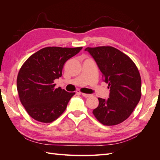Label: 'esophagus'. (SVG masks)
Listing matches in <instances>:
<instances>
[{
    "label": "esophagus",
    "mask_w": 160,
    "mask_h": 160,
    "mask_svg": "<svg viewBox=\"0 0 160 160\" xmlns=\"http://www.w3.org/2000/svg\"><path fill=\"white\" fill-rule=\"evenodd\" d=\"M81 94H82V95L84 96L85 98H89V97L91 96V94H87V93H81Z\"/></svg>",
    "instance_id": "esophagus-1"
}]
</instances>
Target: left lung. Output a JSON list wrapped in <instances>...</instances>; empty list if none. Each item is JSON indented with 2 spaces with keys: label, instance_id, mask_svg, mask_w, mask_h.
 <instances>
[{
  "label": "left lung",
  "instance_id": "1",
  "mask_svg": "<svg viewBox=\"0 0 160 160\" xmlns=\"http://www.w3.org/2000/svg\"><path fill=\"white\" fill-rule=\"evenodd\" d=\"M102 77L110 89L109 98H99L93 113L105 125H118L132 113L142 96V80L138 67L123 52L110 46L88 47Z\"/></svg>",
  "mask_w": 160,
  "mask_h": 160
}]
</instances>
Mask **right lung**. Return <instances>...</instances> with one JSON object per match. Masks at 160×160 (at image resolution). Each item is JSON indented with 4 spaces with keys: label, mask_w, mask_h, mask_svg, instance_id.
Wrapping results in <instances>:
<instances>
[{
    "label": "right lung",
    "mask_w": 160,
    "mask_h": 160,
    "mask_svg": "<svg viewBox=\"0 0 160 160\" xmlns=\"http://www.w3.org/2000/svg\"><path fill=\"white\" fill-rule=\"evenodd\" d=\"M82 48L45 47L24 62L17 76V88L21 102L32 118L51 123L64 112L75 93L55 88L54 80L61 77L65 62Z\"/></svg>",
    "instance_id": "1"
}]
</instances>
